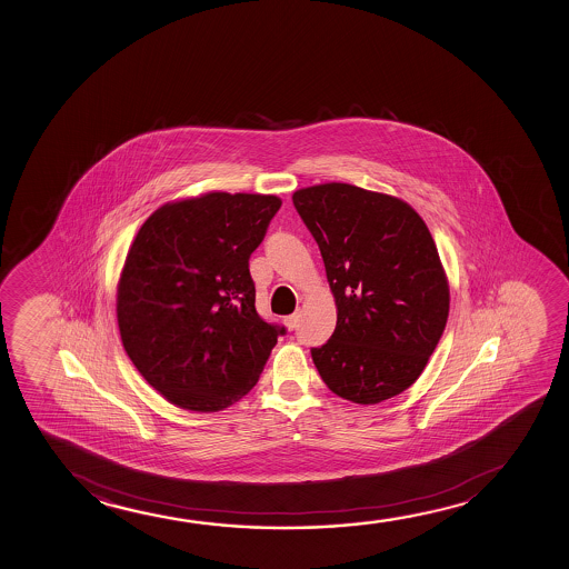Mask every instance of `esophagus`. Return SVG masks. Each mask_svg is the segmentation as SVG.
I'll return each mask as SVG.
<instances>
[{"label": "esophagus", "mask_w": 569, "mask_h": 569, "mask_svg": "<svg viewBox=\"0 0 569 569\" xmlns=\"http://www.w3.org/2000/svg\"><path fill=\"white\" fill-rule=\"evenodd\" d=\"M297 322H299V312H293V315H289L283 319V325L289 328V330H293L297 328Z\"/></svg>", "instance_id": "1"}]
</instances>
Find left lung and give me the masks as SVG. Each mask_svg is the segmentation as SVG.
Returning a JSON list of instances; mask_svg holds the SVG:
<instances>
[{
	"instance_id": "obj_1",
	"label": "left lung",
	"mask_w": 569,
	"mask_h": 569,
	"mask_svg": "<svg viewBox=\"0 0 569 569\" xmlns=\"http://www.w3.org/2000/svg\"><path fill=\"white\" fill-rule=\"evenodd\" d=\"M293 206L319 244L338 309L311 356L356 405L397 397L420 377L449 317V283L412 206L343 182L301 188Z\"/></svg>"
}]
</instances>
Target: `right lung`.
Returning <instances> with one entry per match:
<instances>
[{
	"instance_id": "obj_1",
	"label": "right lung",
	"mask_w": 569,
	"mask_h": 569,
	"mask_svg": "<svg viewBox=\"0 0 569 569\" xmlns=\"http://www.w3.org/2000/svg\"><path fill=\"white\" fill-rule=\"evenodd\" d=\"M280 206L278 196L210 192L164 203L136 234L118 281V328L136 369L172 405H234L286 335L260 319L249 270Z\"/></svg>"
}]
</instances>
